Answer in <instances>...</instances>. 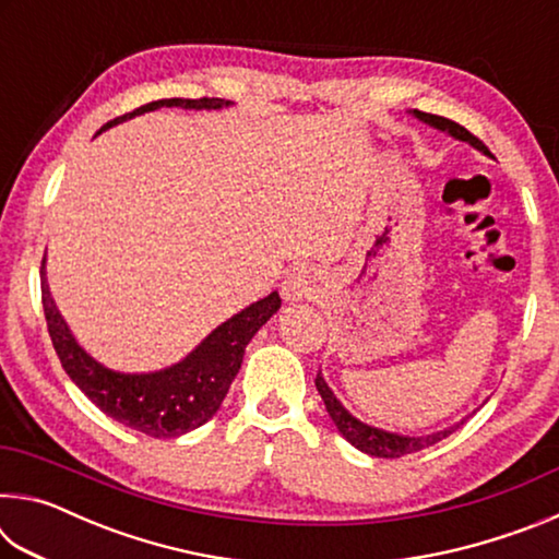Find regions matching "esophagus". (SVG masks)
Segmentation results:
<instances>
[{"label": "esophagus", "mask_w": 559, "mask_h": 559, "mask_svg": "<svg viewBox=\"0 0 559 559\" xmlns=\"http://www.w3.org/2000/svg\"><path fill=\"white\" fill-rule=\"evenodd\" d=\"M310 281L306 276H300V273H293V276H288V281L283 283V296H286V300H302L310 296Z\"/></svg>", "instance_id": "esophagus-1"}]
</instances>
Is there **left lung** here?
<instances>
[{
	"mask_svg": "<svg viewBox=\"0 0 559 559\" xmlns=\"http://www.w3.org/2000/svg\"><path fill=\"white\" fill-rule=\"evenodd\" d=\"M414 116L424 120V122H429V126H433V128L449 132L451 138L463 140V143L473 145L476 150H480V153L490 155L488 147L480 143V140L473 135V132H468L466 128L459 126V122H453L449 118H441V116H431V112H421V110H414ZM316 386H318L320 396H323L325 409L330 414V419H333V424L337 427V431L343 433V437L349 443H353L355 449H359L362 453H370V456H377V459H400V456H406V453H416L421 449H429V447H433V443H439L441 439H447L449 433L456 431L461 424L466 421V419H461L459 424H453V427L437 431V433H429V437H402V433L374 429V427H370V424L355 419V416L337 402V396L325 384L323 374H320V372L316 377Z\"/></svg>",
	"mask_w": 559,
	"mask_h": 559,
	"instance_id": "8db88e82",
	"label": "left lung"
}]
</instances>
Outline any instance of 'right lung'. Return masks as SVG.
<instances>
[{
    "instance_id": "right-lung-1",
    "label": "right lung",
    "mask_w": 559,
    "mask_h": 559,
    "mask_svg": "<svg viewBox=\"0 0 559 559\" xmlns=\"http://www.w3.org/2000/svg\"><path fill=\"white\" fill-rule=\"evenodd\" d=\"M224 108L229 100L222 98H165L153 100L147 106H140L132 112H126L116 120L106 122L100 128L108 130L118 122L132 116H143L147 110L157 108ZM41 302L46 325L56 355H59L66 374L71 377L75 386L98 406L103 414L116 419L126 427L140 433H147L153 439H173L179 433H187L204 421H210L219 409L226 392L234 382L236 372L241 370L243 349L251 343V337L259 333V328L281 308V296L276 290L271 296L251 302L241 313L226 320L212 335H206L182 362H177L167 370L150 374H122L112 372L108 367L96 362L86 349L75 343L69 325L56 310V302L46 286V273L41 266Z\"/></svg>"
}]
</instances>
